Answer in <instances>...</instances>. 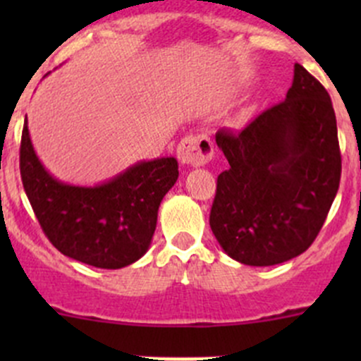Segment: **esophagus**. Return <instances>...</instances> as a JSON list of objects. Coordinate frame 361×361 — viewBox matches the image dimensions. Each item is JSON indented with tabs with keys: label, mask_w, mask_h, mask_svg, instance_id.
Wrapping results in <instances>:
<instances>
[{
	"label": "esophagus",
	"mask_w": 361,
	"mask_h": 361,
	"mask_svg": "<svg viewBox=\"0 0 361 361\" xmlns=\"http://www.w3.org/2000/svg\"><path fill=\"white\" fill-rule=\"evenodd\" d=\"M214 155L213 141L206 134H190L176 148V157L187 166H202Z\"/></svg>",
	"instance_id": "obj_1"
}]
</instances>
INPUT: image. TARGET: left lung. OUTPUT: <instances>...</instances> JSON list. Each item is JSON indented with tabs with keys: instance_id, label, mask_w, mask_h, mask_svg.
Instances as JSON below:
<instances>
[{
	"instance_id": "left-lung-1",
	"label": "left lung",
	"mask_w": 361,
	"mask_h": 361,
	"mask_svg": "<svg viewBox=\"0 0 361 361\" xmlns=\"http://www.w3.org/2000/svg\"><path fill=\"white\" fill-rule=\"evenodd\" d=\"M216 145L228 160L209 214L221 250L253 267L304 253L341 181L337 120L325 87L295 64L286 99L241 133L220 129Z\"/></svg>"
}]
</instances>
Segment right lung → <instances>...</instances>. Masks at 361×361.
<instances>
[{
  "label": "right lung",
  "instance_id": "right-lung-1",
  "mask_svg": "<svg viewBox=\"0 0 361 361\" xmlns=\"http://www.w3.org/2000/svg\"><path fill=\"white\" fill-rule=\"evenodd\" d=\"M178 160H140L97 185L57 180L36 155L24 120L20 176L25 195L54 246L99 269H122L152 245L159 206L178 180Z\"/></svg>",
  "mask_w": 361,
  "mask_h": 361
}]
</instances>
